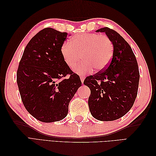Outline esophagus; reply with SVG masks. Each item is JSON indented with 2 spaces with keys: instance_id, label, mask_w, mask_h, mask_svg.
<instances>
[{
  "instance_id": "esophagus-1",
  "label": "esophagus",
  "mask_w": 156,
  "mask_h": 156,
  "mask_svg": "<svg viewBox=\"0 0 156 156\" xmlns=\"http://www.w3.org/2000/svg\"><path fill=\"white\" fill-rule=\"evenodd\" d=\"M80 80H81L82 83L83 84V83H84V76H80Z\"/></svg>"
}]
</instances>
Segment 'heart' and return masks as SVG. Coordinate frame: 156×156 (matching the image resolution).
<instances>
[{"mask_svg": "<svg viewBox=\"0 0 156 156\" xmlns=\"http://www.w3.org/2000/svg\"><path fill=\"white\" fill-rule=\"evenodd\" d=\"M113 53L114 45L111 39L97 34L76 35L61 48L63 59L71 68L80 61L82 55L84 61L74 69L76 73L81 75L91 73L93 68L98 71L107 68Z\"/></svg>", "mask_w": 156, "mask_h": 156, "instance_id": "obj_1", "label": "heart"}]
</instances>
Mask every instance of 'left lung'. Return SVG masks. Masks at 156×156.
<instances>
[{
	"mask_svg": "<svg viewBox=\"0 0 156 156\" xmlns=\"http://www.w3.org/2000/svg\"><path fill=\"white\" fill-rule=\"evenodd\" d=\"M96 32L105 33L111 39L114 53L107 68L84 81L90 90L89 109L97 120H117L129 111L137 97L140 80L137 62L130 45L117 32L108 27Z\"/></svg>",
	"mask_w": 156,
	"mask_h": 156,
	"instance_id": "obj_1",
	"label": "left lung"
}]
</instances>
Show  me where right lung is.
I'll list each match as a JSON object with an SVG mask.
<instances>
[{
  "instance_id": "obj_1",
  "label": "right lung",
  "mask_w": 156,
  "mask_h": 156,
  "mask_svg": "<svg viewBox=\"0 0 156 156\" xmlns=\"http://www.w3.org/2000/svg\"><path fill=\"white\" fill-rule=\"evenodd\" d=\"M67 36L50 27L43 29L28 43L19 62L16 82L23 103L41 122L64 119L69 102L82 85L61 54ZM68 74V79H62Z\"/></svg>"
}]
</instances>
